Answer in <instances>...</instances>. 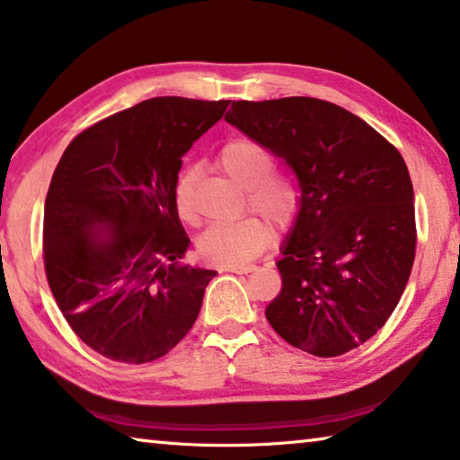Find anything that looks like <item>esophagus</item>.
<instances>
[{
	"label": "esophagus",
	"mask_w": 460,
	"mask_h": 460,
	"mask_svg": "<svg viewBox=\"0 0 460 460\" xmlns=\"http://www.w3.org/2000/svg\"><path fill=\"white\" fill-rule=\"evenodd\" d=\"M258 266H253V263H241V266H227L225 271H233V274H249V271H253Z\"/></svg>",
	"instance_id": "esophagus-1"
}]
</instances>
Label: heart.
Listing matches in <instances>:
<instances>
[{"label":"heart","mask_w":460,"mask_h":460,"mask_svg":"<svg viewBox=\"0 0 460 460\" xmlns=\"http://www.w3.org/2000/svg\"><path fill=\"white\" fill-rule=\"evenodd\" d=\"M219 164L233 181L245 186L247 202L268 215L278 225H290L300 211V190L290 174L271 168L274 155L260 142L249 137L229 139L219 150ZM194 172L182 170L174 186L178 215L186 223L197 221V208L192 200ZM270 223L258 215L229 223H213L199 237L200 258L215 266H241L270 243Z\"/></svg>","instance_id":"1"}]
</instances>
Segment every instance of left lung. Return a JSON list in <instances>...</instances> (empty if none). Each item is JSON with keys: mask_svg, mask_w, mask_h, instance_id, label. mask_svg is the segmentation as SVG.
Listing matches in <instances>:
<instances>
[{"mask_svg": "<svg viewBox=\"0 0 460 460\" xmlns=\"http://www.w3.org/2000/svg\"><path fill=\"white\" fill-rule=\"evenodd\" d=\"M231 126L274 152L300 182V213L278 261L266 318L292 347L339 357L398 306L416 255L414 189L398 147L329 101H233Z\"/></svg>", "mask_w": 460, "mask_h": 460, "instance_id": "obj_1", "label": "left lung"}]
</instances>
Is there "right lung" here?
<instances>
[{
    "label": "right lung",
    "mask_w": 460,
    "mask_h": 460,
    "mask_svg": "<svg viewBox=\"0 0 460 460\" xmlns=\"http://www.w3.org/2000/svg\"><path fill=\"white\" fill-rule=\"evenodd\" d=\"M229 101L154 97L76 136L44 205V270L62 316L111 361L164 357L192 329L213 270L184 266L182 155Z\"/></svg>",
    "instance_id": "1"
}]
</instances>
